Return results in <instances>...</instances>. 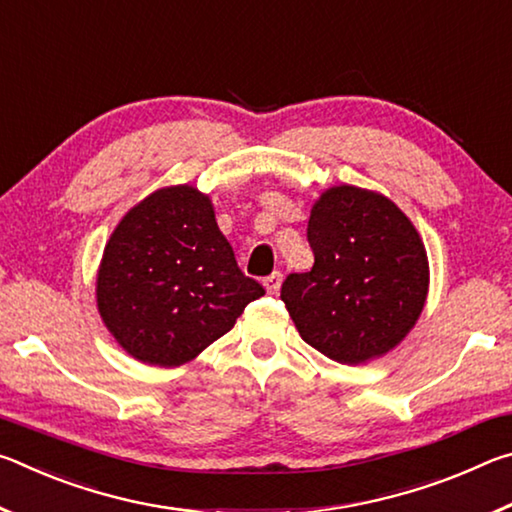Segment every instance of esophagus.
<instances>
[{"label":"esophagus","instance_id":"esophagus-1","mask_svg":"<svg viewBox=\"0 0 512 512\" xmlns=\"http://www.w3.org/2000/svg\"><path fill=\"white\" fill-rule=\"evenodd\" d=\"M280 287H282V273L280 271H275V273H271L268 277H264L266 293H271V296H275V293L280 291Z\"/></svg>","mask_w":512,"mask_h":512}]
</instances>
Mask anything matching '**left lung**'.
I'll return each mask as SVG.
<instances>
[{"mask_svg":"<svg viewBox=\"0 0 512 512\" xmlns=\"http://www.w3.org/2000/svg\"><path fill=\"white\" fill-rule=\"evenodd\" d=\"M309 273H291L280 298L320 354L361 366L393 352L420 320L429 257L420 232L391 198L334 185L311 205Z\"/></svg>","mask_w":512,"mask_h":512,"instance_id":"1","label":"left lung"}]
</instances>
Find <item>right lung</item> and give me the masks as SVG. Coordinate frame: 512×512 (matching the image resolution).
<instances>
[{
    "instance_id": "obj_1",
    "label": "right lung",
    "mask_w": 512,
    "mask_h": 512,
    "mask_svg": "<svg viewBox=\"0 0 512 512\" xmlns=\"http://www.w3.org/2000/svg\"><path fill=\"white\" fill-rule=\"evenodd\" d=\"M262 296L239 271L210 194L189 183L155 189L121 216L94 284L112 339L158 368L194 361Z\"/></svg>"
}]
</instances>
